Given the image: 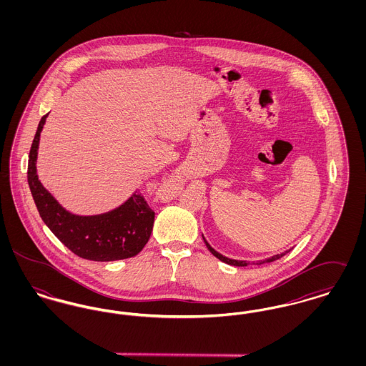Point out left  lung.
Instances as JSON below:
<instances>
[{
  "label": "left lung",
  "instance_id": "8db88e82",
  "mask_svg": "<svg viewBox=\"0 0 366 366\" xmlns=\"http://www.w3.org/2000/svg\"><path fill=\"white\" fill-rule=\"evenodd\" d=\"M203 236V234H202ZM203 240H204V243L207 245V248L209 249V252L214 255V257H217L219 261L225 262L227 264H232V266H247V262L245 261H237V259H230V258H227V257H224L222 254H219L218 251H215L209 243H207V240L204 239V236H203ZM291 249H288V251H285V252H282V254H277V255H274V257H272V258H267V259H264V261H261L258 264H262V263H267V262H273L277 261L280 259L281 257H284L287 252H290Z\"/></svg>",
  "mask_w": 366,
  "mask_h": 366
}]
</instances>
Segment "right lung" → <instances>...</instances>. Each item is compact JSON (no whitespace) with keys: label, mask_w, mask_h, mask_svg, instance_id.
I'll return each mask as SVG.
<instances>
[{"label":"right lung","mask_w":366,"mask_h":366,"mask_svg":"<svg viewBox=\"0 0 366 366\" xmlns=\"http://www.w3.org/2000/svg\"><path fill=\"white\" fill-rule=\"evenodd\" d=\"M48 115L38 124L27 169L29 187L42 221L61 243L84 259L119 261L137 255L148 243L155 221V212L139 192L117 209L96 215H76L64 209L38 179L39 137Z\"/></svg>","instance_id":"obj_1"}]
</instances>
